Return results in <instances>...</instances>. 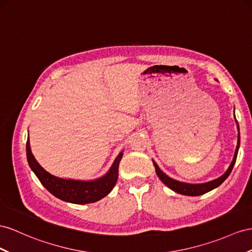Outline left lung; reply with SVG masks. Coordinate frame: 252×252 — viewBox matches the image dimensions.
Segmentation results:
<instances>
[{"instance_id": "left-lung-1", "label": "left lung", "mask_w": 252, "mask_h": 252, "mask_svg": "<svg viewBox=\"0 0 252 252\" xmlns=\"http://www.w3.org/2000/svg\"><path fill=\"white\" fill-rule=\"evenodd\" d=\"M237 124V121H236ZM237 127H238V124H237ZM238 148H240V133H238V139H237V146H236V150L234 153V158L232 163L230 165V167L228 168V170L225 171L221 177H219L216 180H213L211 182L208 183H203V184H189V183H183V182H179L177 180H173L171 178H169L168 176H166L165 173L158 168V166L154 163V167H156V171L157 175L158 176V178L162 180V182L168 186V188L172 190H175L176 192L181 193V195H186V196H200L203 195V193L208 192L212 189H214L216 188H218L225 179L229 177V175L231 173L232 169H233V166L235 164V160L237 158V152H238Z\"/></svg>"}]
</instances>
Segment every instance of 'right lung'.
<instances>
[{"mask_svg":"<svg viewBox=\"0 0 252 252\" xmlns=\"http://www.w3.org/2000/svg\"><path fill=\"white\" fill-rule=\"evenodd\" d=\"M27 157L31 169L35 172L41 184L52 195L67 202L86 204L104 198L114 189L118 179V167L122 158V153L115 159L111 170L104 177L94 181H75V180H66L52 176L44 170L35 159L31 152L29 139L27 141Z\"/></svg>","mask_w":252,"mask_h":252,"instance_id":"add662e5","label":"right lung"}]
</instances>
